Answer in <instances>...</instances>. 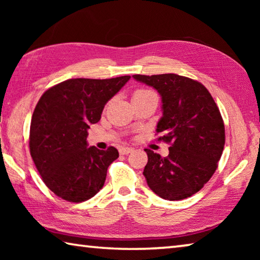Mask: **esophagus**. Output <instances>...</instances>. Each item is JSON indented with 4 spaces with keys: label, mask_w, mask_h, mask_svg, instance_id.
Instances as JSON below:
<instances>
[{
    "label": "esophagus",
    "mask_w": 260,
    "mask_h": 260,
    "mask_svg": "<svg viewBox=\"0 0 260 260\" xmlns=\"http://www.w3.org/2000/svg\"><path fill=\"white\" fill-rule=\"evenodd\" d=\"M134 149L133 148H129V147H122L119 149V152L120 155H128V153L133 152Z\"/></svg>",
    "instance_id": "esophagus-1"
}]
</instances>
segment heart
<instances>
[{
	"instance_id": "heart-1",
	"label": "heart",
	"mask_w": 260,
	"mask_h": 260,
	"mask_svg": "<svg viewBox=\"0 0 260 260\" xmlns=\"http://www.w3.org/2000/svg\"><path fill=\"white\" fill-rule=\"evenodd\" d=\"M144 93H148V90H138L134 95H140V94H144Z\"/></svg>"
}]
</instances>
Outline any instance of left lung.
<instances>
[{
	"instance_id": "obj_1",
	"label": "left lung",
	"mask_w": 260,
	"mask_h": 260,
	"mask_svg": "<svg viewBox=\"0 0 260 260\" xmlns=\"http://www.w3.org/2000/svg\"><path fill=\"white\" fill-rule=\"evenodd\" d=\"M160 95L159 140L171 143L167 157L147 150L143 175L161 199L180 201L200 191L215 172L225 146V126L209 90L178 74L133 76Z\"/></svg>"
}]
</instances>
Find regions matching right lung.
Masks as SVG:
<instances>
[{"mask_svg":"<svg viewBox=\"0 0 260 260\" xmlns=\"http://www.w3.org/2000/svg\"><path fill=\"white\" fill-rule=\"evenodd\" d=\"M129 79H69L39 100L30 121L29 151L43 182L60 199L80 203L102 189L108 167L119 153L113 147H88V129Z\"/></svg>","mask_w":260,"mask_h":260,"instance_id":"obj_1","label":"right lung"}]
</instances>
